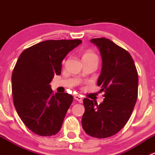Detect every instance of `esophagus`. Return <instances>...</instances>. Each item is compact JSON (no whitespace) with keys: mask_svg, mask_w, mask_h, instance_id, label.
<instances>
[{"mask_svg":"<svg viewBox=\"0 0 155 155\" xmlns=\"http://www.w3.org/2000/svg\"><path fill=\"white\" fill-rule=\"evenodd\" d=\"M74 99L76 100V101H77L78 102L80 103V104H82V103L83 102V99H82V97H80L79 95H75Z\"/></svg>","mask_w":155,"mask_h":155,"instance_id":"1","label":"esophagus"}]
</instances>
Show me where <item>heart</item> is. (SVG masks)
<instances>
[{
    "label": "heart",
    "instance_id": "b5f03b06",
    "mask_svg": "<svg viewBox=\"0 0 155 155\" xmlns=\"http://www.w3.org/2000/svg\"><path fill=\"white\" fill-rule=\"evenodd\" d=\"M87 58H97V56L91 50H86L82 54V60Z\"/></svg>",
    "mask_w": 155,
    "mask_h": 155
}]
</instances>
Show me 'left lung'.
Segmentation results:
<instances>
[{
    "label": "left lung",
    "mask_w": 155,
    "mask_h": 155,
    "mask_svg": "<svg viewBox=\"0 0 155 155\" xmlns=\"http://www.w3.org/2000/svg\"><path fill=\"white\" fill-rule=\"evenodd\" d=\"M102 57V70L97 81L104 101L84 98L85 112L82 119L84 130L95 138H107L119 132L127 124L138 96V74L132 57L127 50L112 40L91 39Z\"/></svg>",
    "instance_id": "8db88e82"
}]
</instances>
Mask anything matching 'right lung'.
I'll use <instances>...</instances> for the list:
<instances>
[{"label":"right lung","mask_w":155,"mask_h":155,"mask_svg":"<svg viewBox=\"0 0 155 155\" xmlns=\"http://www.w3.org/2000/svg\"><path fill=\"white\" fill-rule=\"evenodd\" d=\"M82 40H46L26 48L12 74L13 104L18 116L33 133L55 135L73 101L68 93H56L50 87L54 75H61V62Z\"/></svg>","instance_id":"right-lung-1"}]
</instances>
